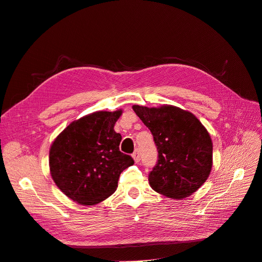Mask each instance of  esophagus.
Here are the masks:
<instances>
[{"label": "esophagus", "instance_id": "obj_1", "mask_svg": "<svg viewBox=\"0 0 262 262\" xmlns=\"http://www.w3.org/2000/svg\"><path fill=\"white\" fill-rule=\"evenodd\" d=\"M132 157H133V160H134V162H136V163L140 162V153H139L138 149L134 150L133 154H132Z\"/></svg>", "mask_w": 262, "mask_h": 262}]
</instances>
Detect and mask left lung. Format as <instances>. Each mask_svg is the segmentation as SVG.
Returning a JSON list of instances; mask_svg holds the SVG:
<instances>
[{"instance_id":"1","label":"left lung","mask_w":262,"mask_h":262,"mask_svg":"<svg viewBox=\"0 0 262 262\" xmlns=\"http://www.w3.org/2000/svg\"><path fill=\"white\" fill-rule=\"evenodd\" d=\"M134 113L152 132L158 160L148 173L149 186L172 199L191 195L212 169L210 134L198 118L178 107L134 105Z\"/></svg>"}]
</instances>
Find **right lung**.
Segmentation results:
<instances>
[{"label": "right lung", "instance_id": "obj_1", "mask_svg": "<svg viewBox=\"0 0 262 262\" xmlns=\"http://www.w3.org/2000/svg\"><path fill=\"white\" fill-rule=\"evenodd\" d=\"M122 110L96 112L70 123L53 141L50 173L70 199L93 205L112 195L120 173L134 164L121 153V134L114 130Z\"/></svg>", "mask_w": 262, "mask_h": 262}]
</instances>
